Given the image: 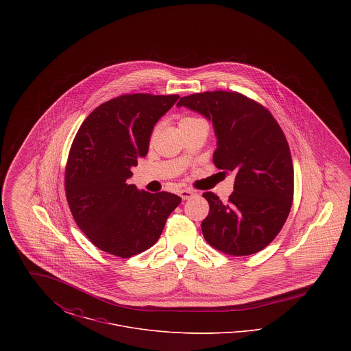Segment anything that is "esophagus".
<instances>
[{
  "label": "esophagus",
  "mask_w": 351,
  "mask_h": 351,
  "mask_svg": "<svg viewBox=\"0 0 351 351\" xmlns=\"http://www.w3.org/2000/svg\"><path fill=\"white\" fill-rule=\"evenodd\" d=\"M179 195H180V197H182L183 200H189L191 197H193V196L196 195V192L192 191V189H182V191L179 192Z\"/></svg>",
  "instance_id": "34e87169"
}]
</instances>
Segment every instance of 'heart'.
<instances>
[{
  "label": "heart",
  "mask_w": 351,
  "mask_h": 351,
  "mask_svg": "<svg viewBox=\"0 0 351 351\" xmlns=\"http://www.w3.org/2000/svg\"><path fill=\"white\" fill-rule=\"evenodd\" d=\"M180 128H185V126H193V125H206L205 121L200 117H195V116H186L180 119L179 122Z\"/></svg>",
  "instance_id": "heart-1"
}]
</instances>
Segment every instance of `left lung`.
I'll list each match as a JSON object with an SVG mask.
<instances>
[{"instance_id":"left-lung-1","label":"left lung","mask_w":351,"mask_h":351,"mask_svg":"<svg viewBox=\"0 0 351 351\" xmlns=\"http://www.w3.org/2000/svg\"><path fill=\"white\" fill-rule=\"evenodd\" d=\"M178 106L212 121L217 136L213 163L235 172L228 202L202 193L209 202L201 222L205 241L235 256L263 250L282 230L293 200V165L282 128L263 105L238 92L193 93Z\"/></svg>"}]
</instances>
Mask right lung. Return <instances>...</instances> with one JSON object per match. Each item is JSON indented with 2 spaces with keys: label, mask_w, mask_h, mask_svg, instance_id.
<instances>
[{
  "label": "right lung",
  "mask_w": 351,
  "mask_h": 351,
  "mask_svg": "<svg viewBox=\"0 0 351 351\" xmlns=\"http://www.w3.org/2000/svg\"><path fill=\"white\" fill-rule=\"evenodd\" d=\"M178 95H122L97 106L76 134L66 167V197L86 238L100 250L130 258L150 249L182 199L138 191L126 180L149 151L155 123Z\"/></svg>",
  "instance_id": "right-lung-1"
}]
</instances>
